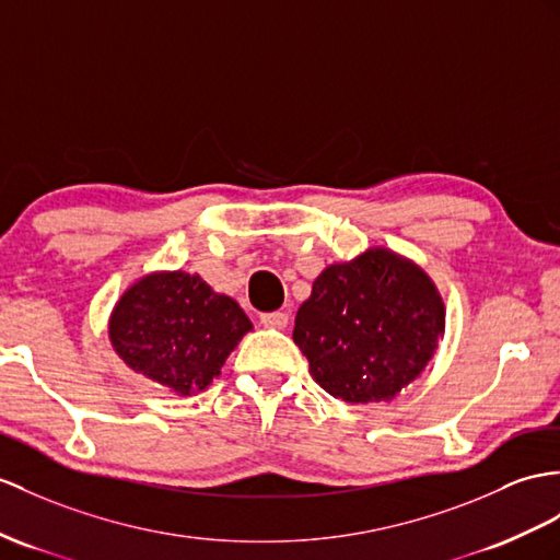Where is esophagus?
<instances>
[{"instance_id": "34e87169", "label": "esophagus", "mask_w": 560, "mask_h": 560, "mask_svg": "<svg viewBox=\"0 0 560 560\" xmlns=\"http://www.w3.org/2000/svg\"><path fill=\"white\" fill-rule=\"evenodd\" d=\"M264 327H270V330H284L290 325V316L282 311H272V313H264L261 316Z\"/></svg>"}]
</instances>
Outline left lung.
I'll list each match as a JSON object with an SVG mask.
<instances>
[{
  "label": "left lung",
  "mask_w": 560,
  "mask_h": 560,
  "mask_svg": "<svg viewBox=\"0 0 560 560\" xmlns=\"http://www.w3.org/2000/svg\"><path fill=\"white\" fill-rule=\"evenodd\" d=\"M444 330V299L428 272L387 247H368L320 270L292 339L327 394L377 404L425 373Z\"/></svg>",
  "instance_id": "left-lung-1"
}]
</instances>
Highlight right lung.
<instances>
[{
	"instance_id": "1",
	"label": "right lung",
	"mask_w": 560,
	"mask_h": 560,
	"mask_svg": "<svg viewBox=\"0 0 560 560\" xmlns=\"http://www.w3.org/2000/svg\"><path fill=\"white\" fill-rule=\"evenodd\" d=\"M252 330L233 296L185 270L144 272L108 316V342L118 359L177 397L207 389Z\"/></svg>"
}]
</instances>
